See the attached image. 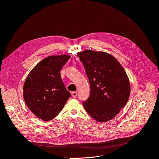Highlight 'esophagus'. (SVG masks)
Returning a JSON list of instances; mask_svg holds the SVG:
<instances>
[{
    "label": "esophagus",
    "mask_w": 159,
    "mask_h": 159,
    "mask_svg": "<svg viewBox=\"0 0 159 159\" xmlns=\"http://www.w3.org/2000/svg\"><path fill=\"white\" fill-rule=\"evenodd\" d=\"M71 95L73 98H76V96H77V92H71Z\"/></svg>",
    "instance_id": "esophagus-1"
}]
</instances>
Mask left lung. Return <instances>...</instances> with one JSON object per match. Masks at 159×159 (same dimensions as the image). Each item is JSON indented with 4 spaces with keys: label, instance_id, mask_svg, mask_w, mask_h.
<instances>
[{
    "label": "left lung",
    "instance_id": "1",
    "mask_svg": "<svg viewBox=\"0 0 159 159\" xmlns=\"http://www.w3.org/2000/svg\"><path fill=\"white\" fill-rule=\"evenodd\" d=\"M77 55L83 63L90 94L83 106L99 122L113 119L124 107L130 93L128 75L121 64L108 53L86 50Z\"/></svg>",
    "mask_w": 159,
    "mask_h": 159
}]
</instances>
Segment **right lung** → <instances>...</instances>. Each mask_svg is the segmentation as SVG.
<instances>
[{
    "instance_id": "1",
    "label": "right lung",
    "mask_w": 159,
    "mask_h": 159,
    "mask_svg": "<svg viewBox=\"0 0 159 159\" xmlns=\"http://www.w3.org/2000/svg\"><path fill=\"white\" fill-rule=\"evenodd\" d=\"M69 55L51 56L40 61L29 73L23 84V98L31 112L44 121L56 117L70 97L60 70Z\"/></svg>"
}]
</instances>
